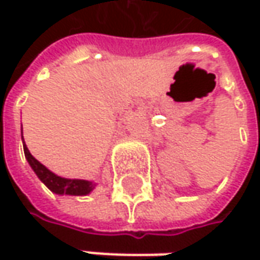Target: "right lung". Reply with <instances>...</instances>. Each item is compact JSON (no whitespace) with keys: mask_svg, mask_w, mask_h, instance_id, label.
<instances>
[{"mask_svg":"<svg viewBox=\"0 0 260 260\" xmlns=\"http://www.w3.org/2000/svg\"><path fill=\"white\" fill-rule=\"evenodd\" d=\"M23 149H24V155L28 165L31 166V169L35 171L37 178L43 182V184L57 195H75V197H82L88 195L95 188V182L92 181H85V179H69V178H62L59 175L53 174L52 171H49L43 164H40L35 156L30 153V150L27 149L23 139Z\"/></svg>","mask_w":260,"mask_h":260,"instance_id":"obj_1","label":"right lung"}]
</instances>
